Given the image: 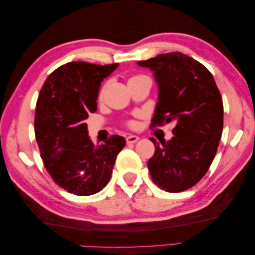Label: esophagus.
I'll list each match as a JSON object with an SVG mask.
<instances>
[{"instance_id": "esophagus-1", "label": "esophagus", "mask_w": 255, "mask_h": 255, "mask_svg": "<svg viewBox=\"0 0 255 255\" xmlns=\"http://www.w3.org/2000/svg\"><path fill=\"white\" fill-rule=\"evenodd\" d=\"M138 140H139V137L138 136H133V134H131V136H128L126 138L127 143H136Z\"/></svg>"}]
</instances>
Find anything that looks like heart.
Masks as SVG:
<instances>
[{
  "instance_id": "b5f03b06",
  "label": "heart",
  "mask_w": 255,
  "mask_h": 255,
  "mask_svg": "<svg viewBox=\"0 0 255 255\" xmlns=\"http://www.w3.org/2000/svg\"><path fill=\"white\" fill-rule=\"evenodd\" d=\"M142 77H145V75H142V74H136V75H132V77L130 78V80H134V79L142 78ZM130 80H129V81H130ZM103 94H104V88H102V89L100 90V92H99V97H100V99H102ZM128 126L130 127V128H133L134 126H136V124H134L133 122H129V123H128Z\"/></svg>"
}]
</instances>
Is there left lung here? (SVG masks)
Listing matches in <instances>:
<instances>
[{
    "label": "left lung",
    "mask_w": 255,
    "mask_h": 255,
    "mask_svg": "<svg viewBox=\"0 0 255 255\" xmlns=\"http://www.w3.org/2000/svg\"><path fill=\"white\" fill-rule=\"evenodd\" d=\"M159 84V102L151 128L174 123L169 141L160 139L148 162L151 178L165 192L186 191L197 184L213 162L224 127L223 97L209 70L182 52L144 61Z\"/></svg>",
    "instance_id": "obj_1"
}]
</instances>
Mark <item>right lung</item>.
Wrapping results in <instances>:
<instances>
[{
    "label": "right lung",
    "instance_id": "obj_1",
    "mask_svg": "<svg viewBox=\"0 0 255 255\" xmlns=\"http://www.w3.org/2000/svg\"><path fill=\"white\" fill-rule=\"evenodd\" d=\"M118 67L73 61L51 72L39 92L35 136L46 170L59 186L79 196L102 191L110 182L117 154L126 144L113 134L95 145L85 119L97 110L101 82Z\"/></svg>",
    "mask_w": 255,
    "mask_h": 255
}]
</instances>
